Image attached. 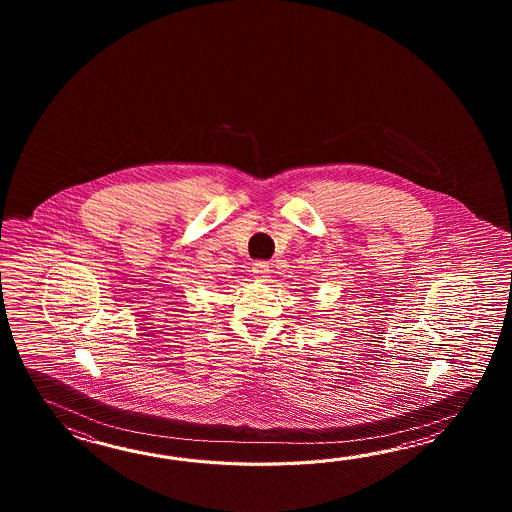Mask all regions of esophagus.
Returning <instances> with one entry per match:
<instances>
[{"label":"esophagus","mask_w":512,"mask_h":512,"mask_svg":"<svg viewBox=\"0 0 512 512\" xmlns=\"http://www.w3.org/2000/svg\"><path fill=\"white\" fill-rule=\"evenodd\" d=\"M252 272H254L258 278H267V274H269V265H267L265 261H256V263L252 265Z\"/></svg>","instance_id":"1"}]
</instances>
